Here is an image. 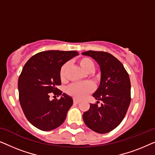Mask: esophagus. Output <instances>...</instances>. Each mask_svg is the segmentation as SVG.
I'll list each match as a JSON object with an SVG mask.
<instances>
[{
	"label": "esophagus",
	"mask_w": 155,
	"mask_h": 155,
	"mask_svg": "<svg viewBox=\"0 0 155 155\" xmlns=\"http://www.w3.org/2000/svg\"><path fill=\"white\" fill-rule=\"evenodd\" d=\"M80 103V101L78 100H76V99H73V104H77Z\"/></svg>",
	"instance_id": "34e87169"
}]
</instances>
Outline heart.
<instances>
[{"instance_id": "obj_1", "label": "heart", "mask_w": 155, "mask_h": 155, "mask_svg": "<svg viewBox=\"0 0 155 155\" xmlns=\"http://www.w3.org/2000/svg\"><path fill=\"white\" fill-rule=\"evenodd\" d=\"M78 64L83 71L87 73H91L94 70V63L87 57H82L78 61ZM68 64L65 63L61 67L59 71V77L61 81H65L67 77V71ZM94 90L93 84L90 82H84V83L73 84L67 88L66 92L68 94L71 96L75 99H83L92 93Z\"/></svg>"}]
</instances>
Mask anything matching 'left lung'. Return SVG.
Returning a JSON list of instances; mask_svg holds the SVG:
<instances>
[{
    "instance_id": "8db88e82",
    "label": "left lung",
    "mask_w": 155,
    "mask_h": 155,
    "mask_svg": "<svg viewBox=\"0 0 155 155\" xmlns=\"http://www.w3.org/2000/svg\"><path fill=\"white\" fill-rule=\"evenodd\" d=\"M82 55L91 56L101 70L99 88L93 94L97 104H90L82 115L86 126L98 133H109L119 125L126 116L130 103V81L121 63L113 55L104 51H87Z\"/></svg>"
}]
</instances>
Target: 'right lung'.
Here are the masks:
<instances>
[{"label":"right lung","instance_id":"1","mask_svg":"<svg viewBox=\"0 0 155 155\" xmlns=\"http://www.w3.org/2000/svg\"><path fill=\"white\" fill-rule=\"evenodd\" d=\"M78 55L75 51H46L27 61L18 79L19 100L27 119L39 130L48 131L64 122L73 99L63 94L60 99H49L51 93L57 97L62 92L59 77L61 67Z\"/></svg>","mask_w":155,"mask_h":155}]
</instances>
